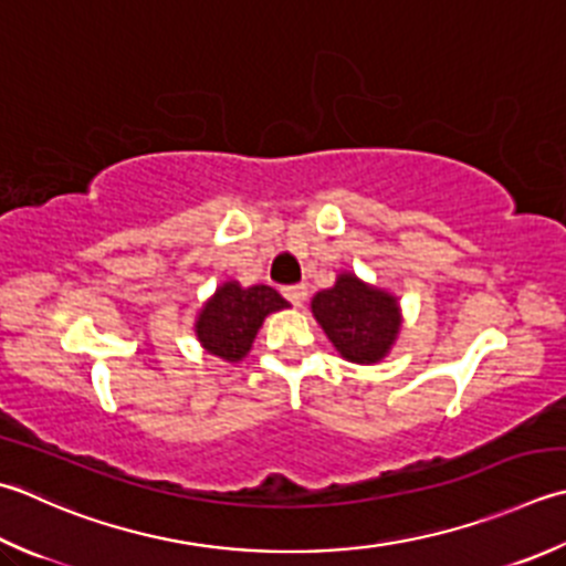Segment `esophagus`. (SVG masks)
Segmentation results:
<instances>
[{
	"instance_id": "esophagus-1",
	"label": "esophagus",
	"mask_w": 566,
	"mask_h": 566,
	"mask_svg": "<svg viewBox=\"0 0 566 566\" xmlns=\"http://www.w3.org/2000/svg\"><path fill=\"white\" fill-rule=\"evenodd\" d=\"M282 294H284L286 298H290V302H292L294 306H302L308 292H306V286H304V284H290V286H284Z\"/></svg>"
}]
</instances>
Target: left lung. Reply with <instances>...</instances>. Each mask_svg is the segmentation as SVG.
Listing matches in <instances>:
<instances>
[{"label": "left lung", "instance_id": "obj_1", "mask_svg": "<svg viewBox=\"0 0 566 566\" xmlns=\"http://www.w3.org/2000/svg\"><path fill=\"white\" fill-rule=\"evenodd\" d=\"M312 312L336 350L350 363L385 358L400 331L395 296L363 284L353 274H340L331 290L318 292Z\"/></svg>", "mask_w": 566, "mask_h": 566}]
</instances>
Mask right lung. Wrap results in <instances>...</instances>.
<instances>
[{"label": "right lung", "instance_id": "obj_1", "mask_svg": "<svg viewBox=\"0 0 566 566\" xmlns=\"http://www.w3.org/2000/svg\"><path fill=\"white\" fill-rule=\"evenodd\" d=\"M286 306L290 302L268 284L242 290L238 282H226L198 316V340L213 356L235 363L248 356L264 316Z\"/></svg>", "mask_w": 566, "mask_h": 566}]
</instances>
